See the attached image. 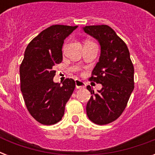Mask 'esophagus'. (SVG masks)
I'll return each instance as SVG.
<instances>
[{"mask_svg": "<svg viewBox=\"0 0 155 155\" xmlns=\"http://www.w3.org/2000/svg\"><path fill=\"white\" fill-rule=\"evenodd\" d=\"M86 84H85L84 82H83L80 80H75V87L76 88H84Z\"/></svg>", "mask_w": 155, "mask_h": 155, "instance_id": "esophagus-1", "label": "esophagus"}]
</instances>
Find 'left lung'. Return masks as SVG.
I'll list each match as a JSON object with an SVG mask.
<instances>
[{"instance_id":"left-lung-1","label":"left lung","mask_w":155,"mask_h":155,"mask_svg":"<svg viewBox=\"0 0 155 155\" xmlns=\"http://www.w3.org/2000/svg\"><path fill=\"white\" fill-rule=\"evenodd\" d=\"M83 30L101 45L99 62L90 80L101 84L102 88L96 93L87 86L92 95L86 107L87 115L95 124L107 125L117 120L127 105L134 88V68L127 46L112 28L87 25Z\"/></svg>"}]
</instances>
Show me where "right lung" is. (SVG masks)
Returning a JSON list of instances; mask_svg holds the SVG:
<instances>
[{
  "instance_id": "obj_1",
  "label": "right lung",
  "mask_w": 155,
  "mask_h": 155,
  "mask_svg": "<svg viewBox=\"0 0 155 155\" xmlns=\"http://www.w3.org/2000/svg\"><path fill=\"white\" fill-rule=\"evenodd\" d=\"M77 26L54 25L42 30L28 44L20 66L21 91L29 113L42 125L62 119L75 83L66 79L61 85L53 81L54 66L63 60L64 40Z\"/></svg>"
}]
</instances>
